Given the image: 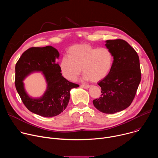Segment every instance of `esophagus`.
Wrapping results in <instances>:
<instances>
[{"label":"esophagus","mask_w":158,"mask_h":158,"mask_svg":"<svg viewBox=\"0 0 158 158\" xmlns=\"http://www.w3.org/2000/svg\"><path fill=\"white\" fill-rule=\"evenodd\" d=\"M81 87L82 88H84V89H88L90 87L89 85H87V84H81Z\"/></svg>","instance_id":"34e87169"}]
</instances>
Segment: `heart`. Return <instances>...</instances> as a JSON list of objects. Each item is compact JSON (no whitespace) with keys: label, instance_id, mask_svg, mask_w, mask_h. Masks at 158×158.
Wrapping results in <instances>:
<instances>
[{"label":"heart","instance_id":"1","mask_svg":"<svg viewBox=\"0 0 158 158\" xmlns=\"http://www.w3.org/2000/svg\"><path fill=\"white\" fill-rule=\"evenodd\" d=\"M67 56L62 58L59 67L62 75L71 81L77 79L82 69L85 80L99 82L108 76L114 63V56L109 49L87 44L71 47Z\"/></svg>","mask_w":158,"mask_h":158}]
</instances>
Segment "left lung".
Segmentation results:
<instances>
[{
	"instance_id": "left-lung-1",
	"label": "left lung",
	"mask_w": 158,
	"mask_h": 158,
	"mask_svg": "<svg viewBox=\"0 0 158 158\" xmlns=\"http://www.w3.org/2000/svg\"><path fill=\"white\" fill-rule=\"evenodd\" d=\"M105 46L114 56L112 68L98 82L101 96L93 101L94 107L106 114H114L128 107L141 79L139 56L124 40H107Z\"/></svg>"
}]
</instances>
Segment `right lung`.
Segmentation results:
<instances>
[{
	"label": "right lung",
	"instance_id": "add662e5",
	"mask_svg": "<svg viewBox=\"0 0 158 158\" xmlns=\"http://www.w3.org/2000/svg\"><path fill=\"white\" fill-rule=\"evenodd\" d=\"M59 57L57 50L51 46L31 48L22 54L15 65V85L22 102L31 112L43 117L60 114L68 105L71 89L79 87L62 76L59 65L55 62ZM34 71L42 72L48 84L47 91L37 99L27 95L22 82Z\"/></svg>",
	"mask_w": 158,
	"mask_h": 158
}]
</instances>
